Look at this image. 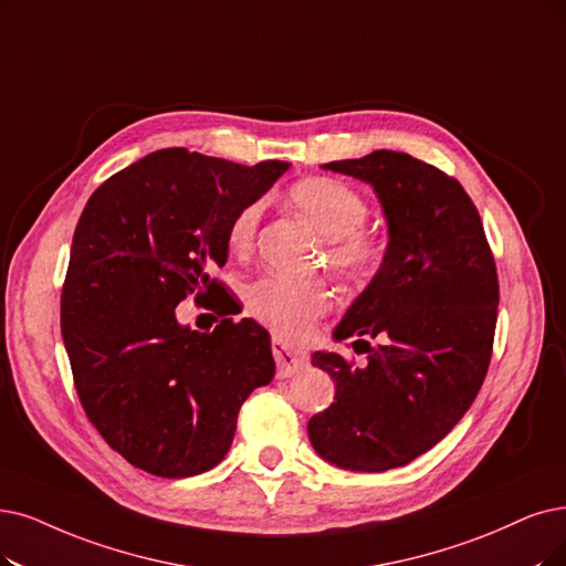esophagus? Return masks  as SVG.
<instances>
[{
  "label": "esophagus",
  "mask_w": 566,
  "mask_h": 566,
  "mask_svg": "<svg viewBox=\"0 0 566 566\" xmlns=\"http://www.w3.org/2000/svg\"><path fill=\"white\" fill-rule=\"evenodd\" d=\"M271 350H274V357H276L279 376H283V378L302 371L308 365V357L304 350L290 348L285 342H281V338H274V342H271Z\"/></svg>",
  "instance_id": "esophagus-1"
}]
</instances>
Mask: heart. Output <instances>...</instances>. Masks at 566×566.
I'll use <instances>...</instances> for the list:
<instances>
[{
  "mask_svg": "<svg viewBox=\"0 0 566 566\" xmlns=\"http://www.w3.org/2000/svg\"><path fill=\"white\" fill-rule=\"evenodd\" d=\"M287 201L313 224L321 239L327 241L325 255L338 276L365 281L376 274L382 255H386V243L376 234L361 230V224L367 222L369 207L355 188L344 180L315 176L292 186ZM260 216V201H251L237 211L228 230V241L234 251L251 248ZM245 308L271 332L300 342V338L308 336L313 323L327 313L329 295L315 281L297 283L279 276H264L248 285Z\"/></svg>",
  "mask_w": 566,
  "mask_h": 566,
  "instance_id": "obj_1",
  "label": "heart"
}]
</instances>
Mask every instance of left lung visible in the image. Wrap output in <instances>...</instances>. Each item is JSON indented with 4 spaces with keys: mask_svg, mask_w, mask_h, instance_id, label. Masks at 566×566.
Segmentation results:
<instances>
[{
    "mask_svg": "<svg viewBox=\"0 0 566 566\" xmlns=\"http://www.w3.org/2000/svg\"><path fill=\"white\" fill-rule=\"evenodd\" d=\"M323 169L374 188L388 248L334 329L336 342L371 335L381 346L369 347L365 367L313 353L336 401L308 420V439L329 464L378 473L427 453L469 411L490 365L500 283L481 216L455 178L395 150Z\"/></svg>",
    "mask_w": 566,
    "mask_h": 566,
    "instance_id": "left-lung-1",
    "label": "left lung"
}]
</instances>
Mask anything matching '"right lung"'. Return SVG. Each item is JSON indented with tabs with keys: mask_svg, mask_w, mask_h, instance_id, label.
<instances>
[{
	"mask_svg": "<svg viewBox=\"0 0 566 566\" xmlns=\"http://www.w3.org/2000/svg\"><path fill=\"white\" fill-rule=\"evenodd\" d=\"M287 169L165 148L104 180L81 213L62 287L64 348L90 422L153 476L213 469L245 397L274 378L255 321L197 332L176 306L197 295L220 315L211 274L228 262L230 222Z\"/></svg>",
	"mask_w": 566,
	"mask_h": 566,
	"instance_id": "right-lung-1",
	"label": "right lung"
}]
</instances>
